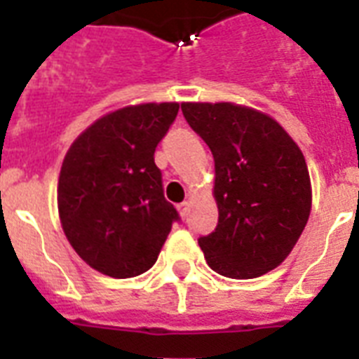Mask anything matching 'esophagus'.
Returning <instances> with one entry per match:
<instances>
[{
    "mask_svg": "<svg viewBox=\"0 0 359 359\" xmlns=\"http://www.w3.org/2000/svg\"><path fill=\"white\" fill-rule=\"evenodd\" d=\"M177 210H179L182 218H186V216H188V210H190V203L188 201L179 203V205H177Z\"/></svg>",
    "mask_w": 359,
    "mask_h": 359,
    "instance_id": "1",
    "label": "esophagus"
}]
</instances>
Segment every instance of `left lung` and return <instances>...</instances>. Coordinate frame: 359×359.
I'll return each instance as SVG.
<instances>
[{
    "mask_svg": "<svg viewBox=\"0 0 359 359\" xmlns=\"http://www.w3.org/2000/svg\"><path fill=\"white\" fill-rule=\"evenodd\" d=\"M184 119L212 151L218 225L199 238L214 272L253 279L287 259L311 212L306 158L281 124L231 102H184Z\"/></svg>",
    "mask_w": 359,
    "mask_h": 359,
    "instance_id": "left-lung-1",
    "label": "left lung"
}]
</instances>
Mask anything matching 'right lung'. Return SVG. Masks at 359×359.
I'll return each instance as SVG.
<instances>
[{"label": "right lung", "mask_w": 359, "mask_h": 359, "mask_svg": "<svg viewBox=\"0 0 359 359\" xmlns=\"http://www.w3.org/2000/svg\"><path fill=\"white\" fill-rule=\"evenodd\" d=\"M177 114V102L117 109L78 135L65 156L57 186L65 235L89 266L109 278L147 272L180 219L154 163Z\"/></svg>", "instance_id": "obj_1"}]
</instances>
